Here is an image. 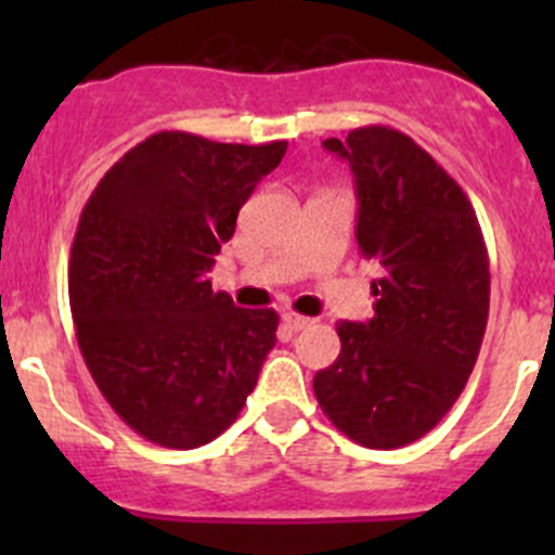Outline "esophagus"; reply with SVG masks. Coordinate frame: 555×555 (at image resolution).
<instances>
[{
	"instance_id": "esophagus-1",
	"label": "esophagus",
	"mask_w": 555,
	"mask_h": 555,
	"mask_svg": "<svg viewBox=\"0 0 555 555\" xmlns=\"http://www.w3.org/2000/svg\"><path fill=\"white\" fill-rule=\"evenodd\" d=\"M282 322L287 324L289 330H295V333H298V330H306V327H309V324H313V319L300 317V313H295V311H284L282 313Z\"/></svg>"
}]
</instances>
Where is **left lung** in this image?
<instances>
[{
  "instance_id": "left-lung-1",
  "label": "left lung",
  "mask_w": 555,
  "mask_h": 555,
  "mask_svg": "<svg viewBox=\"0 0 555 555\" xmlns=\"http://www.w3.org/2000/svg\"><path fill=\"white\" fill-rule=\"evenodd\" d=\"M357 182V244L382 266L376 317L340 322V354L313 376L324 416L365 449L424 438L462 395L489 322V251L456 179L389 126L324 139Z\"/></svg>"
}]
</instances>
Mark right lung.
<instances>
[{"label": "right lung", "mask_w": 555, "mask_h": 555, "mask_svg": "<svg viewBox=\"0 0 555 555\" xmlns=\"http://www.w3.org/2000/svg\"><path fill=\"white\" fill-rule=\"evenodd\" d=\"M284 153L287 142L160 131L82 209L69 257L77 344L112 411L150 443L198 449L225 433L276 344L279 313L238 309L209 271Z\"/></svg>", "instance_id": "add662e5"}]
</instances>
